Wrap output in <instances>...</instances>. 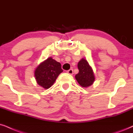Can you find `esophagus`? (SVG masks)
Wrapping results in <instances>:
<instances>
[{"mask_svg": "<svg viewBox=\"0 0 133 133\" xmlns=\"http://www.w3.org/2000/svg\"><path fill=\"white\" fill-rule=\"evenodd\" d=\"M67 72H68L69 74L72 75V74H73V70H72V69H69V70H68V71H67Z\"/></svg>", "mask_w": 133, "mask_h": 133, "instance_id": "1", "label": "esophagus"}]
</instances>
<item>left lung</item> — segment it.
<instances>
[{
    "label": "left lung",
    "instance_id": "left-lung-1",
    "mask_svg": "<svg viewBox=\"0 0 133 133\" xmlns=\"http://www.w3.org/2000/svg\"><path fill=\"white\" fill-rule=\"evenodd\" d=\"M78 73L75 75V79L79 85L86 88L90 87L95 82V78L93 69L89 65L88 61L82 58L78 63Z\"/></svg>",
    "mask_w": 133,
    "mask_h": 133
}]
</instances>
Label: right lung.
<instances>
[{
    "mask_svg": "<svg viewBox=\"0 0 133 133\" xmlns=\"http://www.w3.org/2000/svg\"><path fill=\"white\" fill-rule=\"evenodd\" d=\"M63 71L61 64L50 57L38 65L34 74L38 85L48 89L53 85L57 77Z\"/></svg>",
    "mask_w": 133,
    "mask_h": 133,
    "instance_id": "add662e5",
    "label": "right lung"
}]
</instances>
